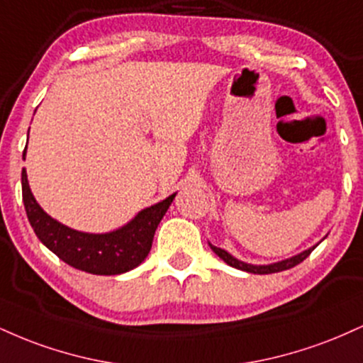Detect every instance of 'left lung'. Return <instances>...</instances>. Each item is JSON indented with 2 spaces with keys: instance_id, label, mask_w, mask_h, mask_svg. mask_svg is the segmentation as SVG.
<instances>
[{
  "instance_id": "left-lung-1",
  "label": "left lung",
  "mask_w": 363,
  "mask_h": 363,
  "mask_svg": "<svg viewBox=\"0 0 363 363\" xmlns=\"http://www.w3.org/2000/svg\"><path fill=\"white\" fill-rule=\"evenodd\" d=\"M323 239H326V235H324ZM323 239H320V240H323ZM320 240H319V242H320ZM319 242L315 245H312V247H309V249H306V251L295 254V256L286 257V259H281V261H277V262H269V264H251V262H244V261L237 259L235 256H232V254L225 251V249L216 247V245H213L211 242H208V244H210V247L213 249V252L216 254V256H218L220 259H223L225 262H227L228 266H232V268L242 269V272L254 273V274H269V273L285 272V269H290V268H294V266L301 264V262L306 259V257L309 256V254L314 251L315 247H318Z\"/></svg>"
}]
</instances>
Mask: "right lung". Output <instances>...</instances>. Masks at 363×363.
<instances>
[{
  "mask_svg": "<svg viewBox=\"0 0 363 363\" xmlns=\"http://www.w3.org/2000/svg\"><path fill=\"white\" fill-rule=\"evenodd\" d=\"M25 157L27 148L23 150V160ZM176 194H170L164 201L143 208L128 223L116 230L91 234L68 227L45 213L32 194L27 170H22L23 205L35 235L66 264L91 274L111 277L126 273L147 259L158 223L167 213Z\"/></svg>",
  "mask_w": 363,
  "mask_h": 363,
  "instance_id": "obj_1",
  "label": "right lung"
}]
</instances>
